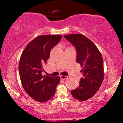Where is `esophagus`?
<instances>
[{"label":"esophagus","mask_w":123,"mask_h":123,"mask_svg":"<svg viewBox=\"0 0 123 123\" xmlns=\"http://www.w3.org/2000/svg\"><path fill=\"white\" fill-rule=\"evenodd\" d=\"M60 78H61V79H62V80H66V79H67L68 78V76L61 75V76H60Z\"/></svg>","instance_id":"1"}]
</instances>
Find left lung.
I'll return each mask as SVG.
<instances>
[{"label": "left lung", "instance_id": "left-lung-1", "mask_svg": "<svg viewBox=\"0 0 123 123\" xmlns=\"http://www.w3.org/2000/svg\"><path fill=\"white\" fill-rule=\"evenodd\" d=\"M64 37L75 47L76 62L82 68L81 72L83 78L80 79V85L71 91V94L78 100H87L96 93L103 83L104 78L103 57L94 43L84 35L76 34Z\"/></svg>", "mask_w": 123, "mask_h": 123}]
</instances>
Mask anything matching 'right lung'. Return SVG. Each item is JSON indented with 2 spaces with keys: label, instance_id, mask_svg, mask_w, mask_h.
Wrapping results in <instances>:
<instances>
[{
  "label": "right lung",
  "instance_id": "1",
  "mask_svg": "<svg viewBox=\"0 0 123 123\" xmlns=\"http://www.w3.org/2000/svg\"><path fill=\"white\" fill-rule=\"evenodd\" d=\"M61 35H43L29 42L21 55L19 73L23 87L29 96L39 103L54 97L59 84V76L43 75V66L50 57L51 49L57 44Z\"/></svg>",
  "mask_w": 123,
  "mask_h": 123
}]
</instances>
